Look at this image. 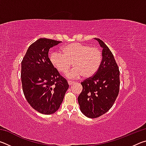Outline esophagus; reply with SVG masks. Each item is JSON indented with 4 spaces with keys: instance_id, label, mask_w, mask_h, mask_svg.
Returning <instances> with one entry per match:
<instances>
[{
    "instance_id": "1",
    "label": "esophagus",
    "mask_w": 146,
    "mask_h": 146,
    "mask_svg": "<svg viewBox=\"0 0 146 146\" xmlns=\"http://www.w3.org/2000/svg\"><path fill=\"white\" fill-rule=\"evenodd\" d=\"M68 84L70 86H71L72 84H73L74 83H75V82H73V81H70V80H68Z\"/></svg>"
}]
</instances>
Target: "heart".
Listing matches in <instances>:
<instances>
[{
    "instance_id": "obj_1",
    "label": "heart",
    "mask_w": 146,
    "mask_h": 146,
    "mask_svg": "<svg viewBox=\"0 0 146 146\" xmlns=\"http://www.w3.org/2000/svg\"><path fill=\"white\" fill-rule=\"evenodd\" d=\"M62 53L53 51L50 61L60 73H66L71 66L74 68L66 74L69 78H78L82 75L89 78L97 72L102 62V52L98 48L81 43H71L63 47Z\"/></svg>"
}]
</instances>
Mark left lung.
<instances>
[{
    "label": "left lung",
    "instance_id": "1",
    "mask_svg": "<svg viewBox=\"0 0 146 146\" xmlns=\"http://www.w3.org/2000/svg\"><path fill=\"white\" fill-rule=\"evenodd\" d=\"M102 59L97 72L81 82L82 91L78 97L80 111L88 118H95L108 112L119 92L120 71L111 51L99 38Z\"/></svg>",
    "mask_w": 146,
    "mask_h": 146
}]
</instances>
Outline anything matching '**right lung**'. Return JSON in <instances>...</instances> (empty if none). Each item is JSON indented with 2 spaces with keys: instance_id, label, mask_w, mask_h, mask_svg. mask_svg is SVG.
<instances>
[{
  "instance_id": "obj_1",
  "label": "right lung",
  "mask_w": 146,
  "mask_h": 146,
  "mask_svg": "<svg viewBox=\"0 0 146 146\" xmlns=\"http://www.w3.org/2000/svg\"><path fill=\"white\" fill-rule=\"evenodd\" d=\"M61 42L41 38L28 49L21 62V80L24 95L34 110L44 115L55 113L69 88L51 64L49 49Z\"/></svg>"
}]
</instances>
